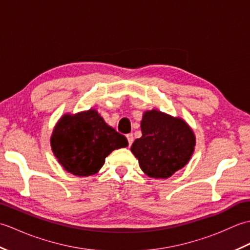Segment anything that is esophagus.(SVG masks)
Listing matches in <instances>:
<instances>
[{
	"label": "esophagus",
	"mask_w": 250,
	"mask_h": 250,
	"mask_svg": "<svg viewBox=\"0 0 250 250\" xmlns=\"http://www.w3.org/2000/svg\"><path fill=\"white\" fill-rule=\"evenodd\" d=\"M126 140H128V143H129V146H131V145H132V143H133V141H134V137H133V134H132V133H129V134H126Z\"/></svg>",
	"instance_id": "esophagus-1"
}]
</instances>
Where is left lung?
Returning <instances> with one entry per match:
<instances>
[{"label":"left lung","instance_id":"8db88e82","mask_svg":"<svg viewBox=\"0 0 250 250\" xmlns=\"http://www.w3.org/2000/svg\"><path fill=\"white\" fill-rule=\"evenodd\" d=\"M141 129L142 137L134 141L131 151L148 176L167 178L189 162L195 136L185 120L151 109L143 115Z\"/></svg>","mask_w":250,"mask_h":250}]
</instances>
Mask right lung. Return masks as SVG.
Returning <instances> with one entry per match:
<instances>
[{
	"instance_id": "obj_1",
	"label": "right lung",
	"mask_w": 250,
	"mask_h": 250,
	"mask_svg": "<svg viewBox=\"0 0 250 250\" xmlns=\"http://www.w3.org/2000/svg\"><path fill=\"white\" fill-rule=\"evenodd\" d=\"M51 149L68 173L90 176L100 171L109 153L128 146L125 136L109 126L95 109L65 114L56 125Z\"/></svg>"
}]
</instances>
